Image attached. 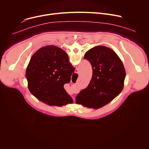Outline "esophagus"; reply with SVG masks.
Wrapping results in <instances>:
<instances>
[{"instance_id": "1", "label": "esophagus", "mask_w": 149, "mask_h": 149, "mask_svg": "<svg viewBox=\"0 0 149 149\" xmlns=\"http://www.w3.org/2000/svg\"><path fill=\"white\" fill-rule=\"evenodd\" d=\"M78 72V70H77V72Z\"/></svg>"}]
</instances>
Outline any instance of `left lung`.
Wrapping results in <instances>:
<instances>
[{"mask_svg":"<svg viewBox=\"0 0 149 149\" xmlns=\"http://www.w3.org/2000/svg\"><path fill=\"white\" fill-rule=\"evenodd\" d=\"M92 68L88 87L76 97V102L88 108L98 109L112 101L124 87L126 70L120 57L112 49L97 46L84 54Z\"/></svg>","mask_w":149,"mask_h":149,"instance_id":"left-lung-1","label":"left lung"}]
</instances>
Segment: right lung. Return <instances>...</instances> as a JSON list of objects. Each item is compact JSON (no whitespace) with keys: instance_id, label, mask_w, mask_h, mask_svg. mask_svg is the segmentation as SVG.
<instances>
[{"instance_id":"1","label":"right lung","mask_w":149,"mask_h":149,"mask_svg":"<svg viewBox=\"0 0 149 149\" xmlns=\"http://www.w3.org/2000/svg\"><path fill=\"white\" fill-rule=\"evenodd\" d=\"M75 68L66 52L54 45L42 47L31 58L26 70L30 92L50 106H62L72 99L64 89Z\"/></svg>"}]
</instances>
